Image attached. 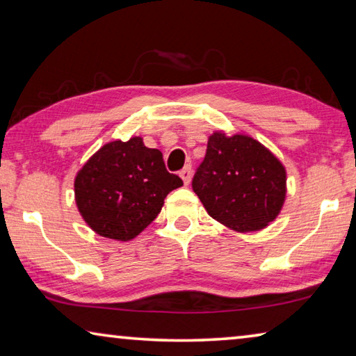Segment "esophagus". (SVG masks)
Here are the masks:
<instances>
[{"instance_id": "esophagus-1", "label": "esophagus", "mask_w": 356, "mask_h": 356, "mask_svg": "<svg viewBox=\"0 0 356 356\" xmlns=\"http://www.w3.org/2000/svg\"><path fill=\"white\" fill-rule=\"evenodd\" d=\"M179 176L182 177V180H184V184L185 185H188L190 184V180H191V166L190 165H186L182 171L179 172Z\"/></svg>"}]
</instances>
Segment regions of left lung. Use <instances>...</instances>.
Masks as SVG:
<instances>
[{
	"label": "left lung",
	"mask_w": 356,
	"mask_h": 356,
	"mask_svg": "<svg viewBox=\"0 0 356 356\" xmlns=\"http://www.w3.org/2000/svg\"><path fill=\"white\" fill-rule=\"evenodd\" d=\"M191 185L212 218L234 231L252 232L268 226L281 212L286 170L250 135L215 131Z\"/></svg>",
	"instance_id": "1"
}]
</instances>
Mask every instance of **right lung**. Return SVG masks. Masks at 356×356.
Segmentation results:
<instances>
[{
	"label": "right lung",
	"instance_id": "right-lung-1",
	"mask_svg": "<svg viewBox=\"0 0 356 356\" xmlns=\"http://www.w3.org/2000/svg\"><path fill=\"white\" fill-rule=\"evenodd\" d=\"M182 185L166 171L160 150L134 136L106 143L84 163L75 177V202L94 232L127 242L156 218L168 193Z\"/></svg>",
	"mask_w": 356,
	"mask_h": 356
}]
</instances>
